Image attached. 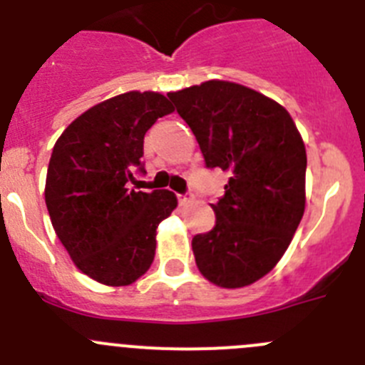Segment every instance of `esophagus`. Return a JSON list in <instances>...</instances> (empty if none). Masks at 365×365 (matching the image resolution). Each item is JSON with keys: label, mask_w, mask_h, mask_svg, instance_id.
<instances>
[{"label": "esophagus", "mask_w": 365, "mask_h": 365, "mask_svg": "<svg viewBox=\"0 0 365 365\" xmlns=\"http://www.w3.org/2000/svg\"><path fill=\"white\" fill-rule=\"evenodd\" d=\"M178 203H180V207H187V205H190V203H192V196H190V194H178Z\"/></svg>", "instance_id": "esophagus-1"}]
</instances>
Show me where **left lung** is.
Segmentation results:
<instances>
[{
  "mask_svg": "<svg viewBox=\"0 0 365 365\" xmlns=\"http://www.w3.org/2000/svg\"><path fill=\"white\" fill-rule=\"evenodd\" d=\"M167 97L205 165L230 173L214 229L192 237L196 264L221 288L252 284L277 264L304 214V142L281 104L241 84L207 81Z\"/></svg>",
  "mask_w": 365,
  "mask_h": 365,
  "instance_id": "8db88e82",
  "label": "left lung"
}]
</instances>
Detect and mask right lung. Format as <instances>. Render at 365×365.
<instances>
[{
    "mask_svg": "<svg viewBox=\"0 0 365 365\" xmlns=\"http://www.w3.org/2000/svg\"><path fill=\"white\" fill-rule=\"evenodd\" d=\"M175 111L155 91H129L93 106L59 136L44 200L75 267L108 286H128L155 259L156 229L178 205L171 190L129 189L145 173L144 136Z\"/></svg>",
    "mask_w": 365,
    "mask_h": 365,
    "instance_id": "obj_1",
    "label": "right lung"
}]
</instances>
